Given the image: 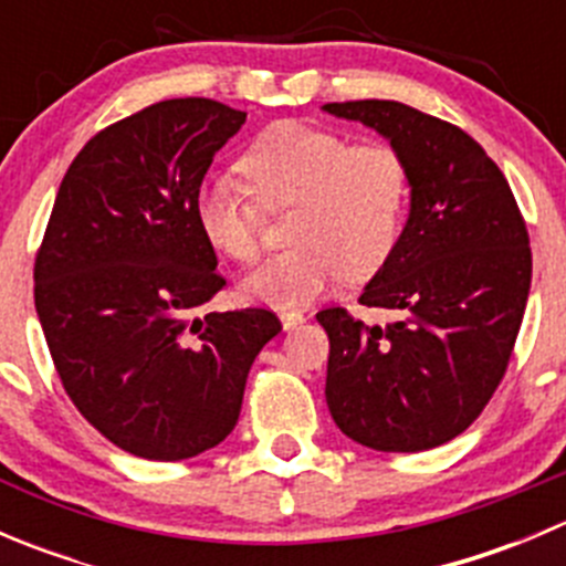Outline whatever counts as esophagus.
Listing matches in <instances>:
<instances>
[{"instance_id":"obj_1","label":"esophagus","mask_w":566,"mask_h":566,"mask_svg":"<svg viewBox=\"0 0 566 566\" xmlns=\"http://www.w3.org/2000/svg\"><path fill=\"white\" fill-rule=\"evenodd\" d=\"M279 319H282V328L284 331H290V328H295V325H301L304 323V312H298V310H290V312H282V315H279Z\"/></svg>"}]
</instances>
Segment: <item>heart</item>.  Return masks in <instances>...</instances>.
Segmentation results:
<instances>
[{
    "mask_svg": "<svg viewBox=\"0 0 566 566\" xmlns=\"http://www.w3.org/2000/svg\"><path fill=\"white\" fill-rule=\"evenodd\" d=\"M262 208H287L290 251L243 279L251 301L295 306L342 276H369L391 254L408 205V169L386 145H350L304 123L271 125L241 161ZM205 241L232 260L260 254V206L243 182L216 175L197 193Z\"/></svg>",
    "mask_w": 566,
    "mask_h": 566,
    "instance_id": "1",
    "label": "heart"
}]
</instances>
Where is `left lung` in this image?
Instances as JSON below:
<instances>
[{
    "label": "left lung",
    "instance_id": "1",
    "mask_svg": "<svg viewBox=\"0 0 566 566\" xmlns=\"http://www.w3.org/2000/svg\"><path fill=\"white\" fill-rule=\"evenodd\" d=\"M323 112L389 139L410 186L408 221L358 298L399 319L317 312L331 342L325 402L361 447L424 452L471 427L504 378L531 287L526 221L506 177L458 125L397 101Z\"/></svg>",
    "mask_w": 566,
    "mask_h": 566
}]
</instances>
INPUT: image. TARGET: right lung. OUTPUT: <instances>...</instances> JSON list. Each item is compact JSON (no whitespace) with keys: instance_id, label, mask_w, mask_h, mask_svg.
Returning <instances> with one entry per match:
<instances>
[{"instance_id":"add662e5","label":"right lung","mask_w":566,"mask_h":566,"mask_svg":"<svg viewBox=\"0 0 566 566\" xmlns=\"http://www.w3.org/2000/svg\"><path fill=\"white\" fill-rule=\"evenodd\" d=\"M247 112L153 104L95 134L56 191L35 260V310L78 413L123 452L188 460L238 424L268 310L193 315L221 287L197 221L213 156Z\"/></svg>"}]
</instances>
